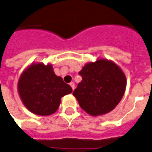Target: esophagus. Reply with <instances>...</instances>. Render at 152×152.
<instances>
[{"instance_id": "esophagus-1", "label": "esophagus", "mask_w": 152, "mask_h": 152, "mask_svg": "<svg viewBox=\"0 0 152 152\" xmlns=\"http://www.w3.org/2000/svg\"><path fill=\"white\" fill-rule=\"evenodd\" d=\"M70 85H71V87L72 88V89H75V83H74V82H71V83H70Z\"/></svg>"}]
</instances>
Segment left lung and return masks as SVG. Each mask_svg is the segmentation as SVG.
I'll list each match as a JSON object with an SVG mask.
<instances>
[{
  "label": "left lung",
  "instance_id": "left-lung-1",
  "mask_svg": "<svg viewBox=\"0 0 152 152\" xmlns=\"http://www.w3.org/2000/svg\"><path fill=\"white\" fill-rule=\"evenodd\" d=\"M82 80L73 95L82 110L91 116L110 112L117 106L126 89V77L112 61L98 60L82 68Z\"/></svg>",
  "mask_w": 152,
  "mask_h": 152
}]
</instances>
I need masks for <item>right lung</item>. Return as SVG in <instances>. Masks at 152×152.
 <instances>
[{
  "instance_id": "1",
  "label": "right lung",
  "mask_w": 152,
  "mask_h": 152,
  "mask_svg": "<svg viewBox=\"0 0 152 152\" xmlns=\"http://www.w3.org/2000/svg\"><path fill=\"white\" fill-rule=\"evenodd\" d=\"M22 102L29 111L40 116H48L57 110L61 99L72 88L57 77L52 66L42 64L30 65L18 83Z\"/></svg>"
}]
</instances>
